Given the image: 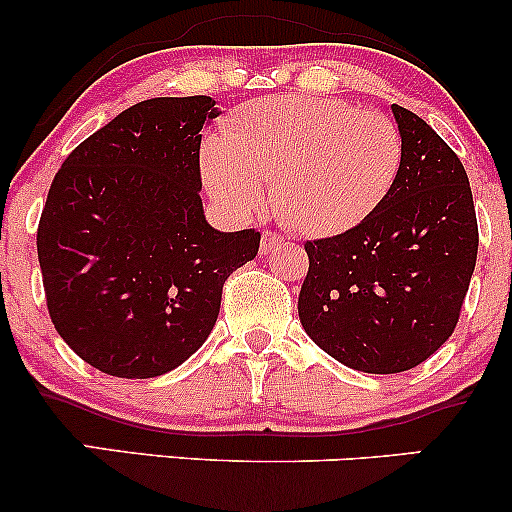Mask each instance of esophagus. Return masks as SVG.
Listing matches in <instances>:
<instances>
[{
  "label": "esophagus",
  "mask_w": 512,
  "mask_h": 512,
  "mask_svg": "<svg viewBox=\"0 0 512 512\" xmlns=\"http://www.w3.org/2000/svg\"><path fill=\"white\" fill-rule=\"evenodd\" d=\"M284 243V238L281 236H276V233H272V231H267L262 236V243H260V255H272V252L279 248V245Z\"/></svg>",
  "instance_id": "obj_1"
}]
</instances>
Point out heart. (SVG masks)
<instances>
[{
  "label": "heart",
  "instance_id": "obj_1",
  "mask_svg": "<svg viewBox=\"0 0 512 512\" xmlns=\"http://www.w3.org/2000/svg\"><path fill=\"white\" fill-rule=\"evenodd\" d=\"M404 144L383 113L332 98L252 101L202 149L211 197L231 214L262 207L264 185L281 223L308 238L351 231L383 204L402 168Z\"/></svg>",
  "mask_w": 512,
  "mask_h": 512
}]
</instances>
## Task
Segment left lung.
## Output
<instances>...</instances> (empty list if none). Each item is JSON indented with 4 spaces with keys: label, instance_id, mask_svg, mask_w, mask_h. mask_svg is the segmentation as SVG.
<instances>
[{
    "label": "left lung",
    "instance_id": "8db88e82",
    "mask_svg": "<svg viewBox=\"0 0 512 512\" xmlns=\"http://www.w3.org/2000/svg\"><path fill=\"white\" fill-rule=\"evenodd\" d=\"M404 158L390 195L366 221L308 240L298 317L344 366L402 373L450 339L479 250L467 170L431 127L392 105Z\"/></svg>",
    "mask_w": 512,
    "mask_h": 512
}]
</instances>
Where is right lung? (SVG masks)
Masks as SVG:
<instances>
[{
	"label": "right lung",
	"instance_id": "obj_1",
	"mask_svg": "<svg viewBox=\"0 0 512 512\" xmlns=\"http://www.w3.org/2000/svg\"><path fill=\"white\" fill-rule=\"evenodd\" d=\"M209 96L122 110L64 158L38 223L50 320L76 356L115 378H156L207 342L226 279L260 231L221 233L202 209Z\"/></svg>",
	"mask_w": 512,
	"mask_h": 512
}]
</instances>
